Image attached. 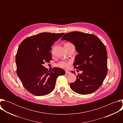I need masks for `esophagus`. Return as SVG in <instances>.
<instances>
[{
    "label": "esophagus",
    "instance_id": "esophagus-1",
    "mask_svg": "<svg viewBox=\"0 0 123 123\" xmlns=\"http://www.w3.org/2000/svg\"><path fill=\"white\" fill-rule=\"evenodd\" d=\"M65 73H66V74H71V72H70L69 71H66Z\"/></svg>",
    "mask_w": 123,
    "mask_h": 123
}]
</instances>
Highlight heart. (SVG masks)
Returning <instances> with one entry per match:
<instances>
[{"instance_id": "b5f03b06", "label": "heart", "mask_w": 123, "mask_h": 123, "mask_svg": "<svg viewBox=\"0 0 123 123\" xmlns=\"http://www.w3.org/2000/svg\"><path fill=\"white\" fill-rule=\"evenodd\" d=\"M67 44H71L70 43H66ZM72 63L71 61H62L58 63L57 65L59 67L63 68H68L69 67L70 64Z\"/></svg>"}]
</instances>
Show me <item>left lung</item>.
Returning a JSON list of instances; mask_svg holds the SVG:
<instances>
[{"mask_svg":"<svg viewBox=\"0 0 123 123\" xmlns=\"http://www.w3.org/2000/svg\"><path fill=\"white\" fill-rule=\"evenodd\" d=\"M73 43L78 54L75 58L74 68L82 71L76 81L70 84L72 90L80 94L96 91L106 77L107 52L101 40L94 34L79 31L67 33L61 38ZM75 74L74 71L72 72Z\"/></svg>","mask_w":123,"mask_h":123,"instance_id":"1","label":"left lung"}]
</instances>
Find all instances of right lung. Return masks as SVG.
<instances>
[{"label":"right lung","mask_w":123,"mask_h":123,"mask_svg":"<svg viewBox=\"0 0 123 123\" xmlns=\"http://www.w3.org/2000/svg\"><path fill=\"white\" fill-rule=\"evenodd\" d=\"M64 33L42 32L25 39L15 56L17 74L25 88L36 96L50 93L57 77L64 75L62 68H54L48 71L43 65L51 60V47Z\"/></svg>","instance_id":"1"}]
</instances>
